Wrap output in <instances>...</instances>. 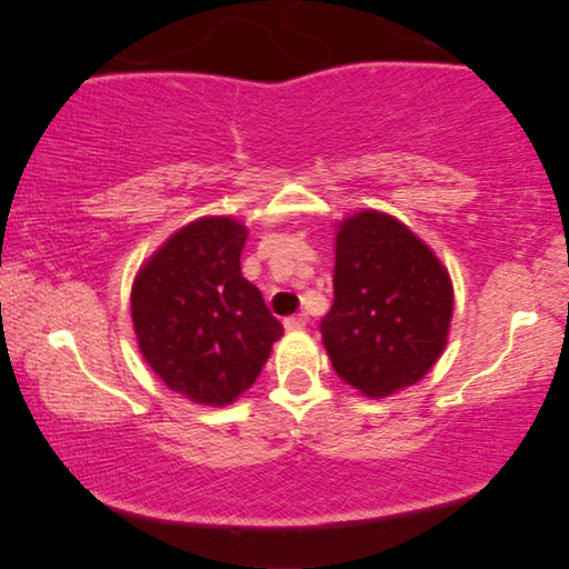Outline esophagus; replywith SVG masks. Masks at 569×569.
<instances>
[{"instance_id": "obj_1", "label": "esophagus", "mask_w": 569, "mask_h": 569, "mask_svg": "<svg viewBox=\"0 0 569 569\" xmlns=\"http://www.w3.org/2000/svg\"><path fill=\"white\" fill-rule=\"evenodd\" d=\"M307 325V315H292V318H284V330H302Z\"/></svg>"}]
</instances>
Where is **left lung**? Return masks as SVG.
Returning <instances> with one entry per match:
<instances>
[{"label": "left lung", "instance_id": "8db88e82", "mask_svg": "<svg viewBox=\"0 0 569 569\" xmlns=\"http://www.w3.org/2000/svg\"><path fill=\"white\" fill-rule=\"evenodd\" d=\"M335 302L320 322L332 368L386 398L421 380L446 346L453 287L439 257L406 223L360 211L335 241Z\"/></svg>", "mask_w": 569, "mask_h": 569}]
</instances>
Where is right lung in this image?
Returning <instances> with one entry per match:
<instances>
[{
  "instance_id": "right-lung-1",
  "label": "right lung",
  "mask_w": 569,
  "mask_h": 569,
  "mask_svg": "<svg viewBox=\"0 0 569 569\" xmlns=\"http://www.w3.org/2000/svg\"><path fill=\"white\" fill-rule=\"evenodd\" d=\"M244 223L203 217L141 267L130 312L148 366L176 393L227 406L254 383L282 338L262 292L241 274Z\"/></svg>"
}]
</instances>
